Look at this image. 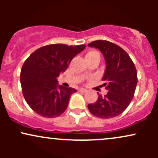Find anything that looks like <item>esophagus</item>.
I'll return each mask as SVG.
<instances>
[{"mask_svg":"<svg viewBox=\"0 0 158 158\" xmlns=\"http://www.w3.org/2000/svg\"><path fill=\"white\" fill-rule=\"evenodd\" d=\"M79 92H83V93H85V92H87V90L86 89H84V88H79Z\"/></svg>","mask_w":158,"mask_h":158,"instance_id":"obj_1","label":"esophagus"}]
</instances>
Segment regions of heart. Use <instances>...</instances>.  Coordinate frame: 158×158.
Listing matches in <instances>:
<instances>
[{
  "instance_id": "1",
  "label": "heart",
  "mask_w": 158,
  "mask_h": 158,
  "mask_svg": "<svg viewBox=\"0 0 158 158\" xmlns=\"http://www.w3.org/2000/svg\"><path fill=\"white\" fill-rule=\"evenodd\" d=\"M86 58H97L100 59V53L96 50H90L86 54Z\"/></svg>"
}]
</instances>
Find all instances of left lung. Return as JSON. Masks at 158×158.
<instances>
[{
    "label": "left lung",
    "mask_w": 158,
    "mask_h": 158,
    "mask_svg": "<svg viewBox=\"0 0 158 158\" xmlns=\"http://www.w3.org/2000/svg\"><path fill=\"white\" fill-rule=\"evenodd\" d=\"M88 46L99 49L106 62L103 84L108 92L99 95L97 102L88 104L90 112L95 117L108 119L124 111L133 99L137 84V73L133 61L122 48L106 40H97Z\"/></svg>",
    "instance_id": "obj_1"
}]
</instances>
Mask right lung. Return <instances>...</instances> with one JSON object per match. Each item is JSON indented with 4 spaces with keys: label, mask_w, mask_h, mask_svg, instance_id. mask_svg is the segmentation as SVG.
Wrapping results in <instances>:
<instances>
[{
    "label": "right lung",
    "mask_w": 158,
    "mask_h": 158,
    "mask_svg": "<svg viewBox=\"0 0 158 158\" xmlns=\"http://www.w3.org/2000/svg\"><path fill=\"white\" fill-rule=\"evenodd\" d=\"M85 48V44H49L37 49L26 59L20 75L21 88L25 100L35 113L53 118L65 111L77 90L58 85L57 78Z\"/></svg>",
    "instance_id": "add662e5"
}]
</instances>
